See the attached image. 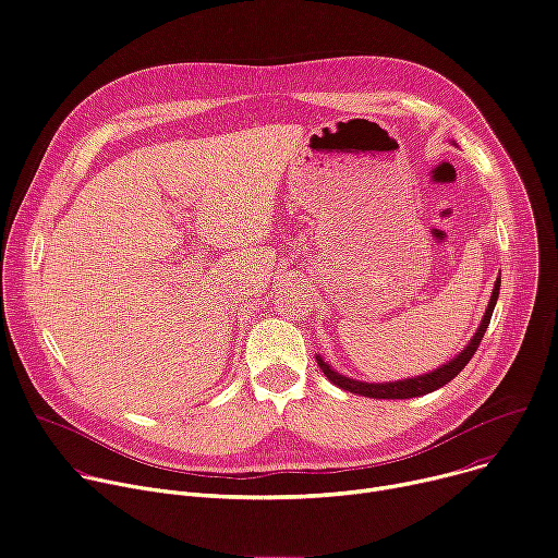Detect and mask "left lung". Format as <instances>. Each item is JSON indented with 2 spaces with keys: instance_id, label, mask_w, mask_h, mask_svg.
<instances>
[{
  "instance_id": "8db88e82",
  "label": "left lung",
  "mask_w": 558,
  "mask_h": 558,
  "mask_svg": "<svg viewBox=\"0 0 558 558\" xmlns=\"http://www.w3.org/2000/svg\"><path fill=\"white\" fill-rule=\"evenodd\" d=\"M498 289H500V276L496 278L494 282V289H492V295H489V305L485 310V316L476 329V333L470 338V342L456 353L453 359H449L447 363H442L440 367H436L434 372H427L423 376H412V378H402V380H391V383H365V380H356V378H349V376H342L338 374L329 363H325V359L316 356L323 374L340 389L344 391H351V393H361V396H367V398H416V396H425L429 391H436L440 389L442 385H447L451 378L459 376L463 372V367L470 363V359L476 353L485 331H487V325L492 320V312L496 307V300H498Z\"/></svg>"
}]
</instances>
